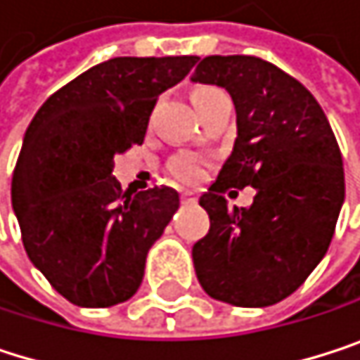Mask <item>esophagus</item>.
Listing matches in <instances>:
<instances>
[{
  "label": "esophagus",
  "mask_w": 360,
  "mask_h": 360,
  "mask_svg": "<svg viewBox=\"0 0 360 360\" xmlns=\"http://www.w3.org/2000/svg\"><path fill=\"white\" fill-rule=\"evenodd\" d=\"M181 202H184V205H196V202H198V196L192 194V192H184V194H181Z\"/></svg>",
  "instance_id": "1"
}]
</instances>
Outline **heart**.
Instances as JSON below:
<instances>
[{
	"label": "heart",
	"mask_w": 360,
	"mask_h": 360,
	"mask_svg": "<svg viewBox=\"0 0 360 360\" xmlns=\"http://www.w3.org/2000/svg\"><path fill=\"white\" fill-rule=\"evenodd\" d=\"M217 88H198L194 92V98L198 96H205L209 92H215ZM170 172L181 179V181H196V179L200 176V162L192 155H179L172 164H170Z\"/></svg>",
	"instance_id": "heart-1"
}]
</instances>
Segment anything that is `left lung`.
<instances>
[{
  "instance_id": "obj_1",
  "label": "left lung",
  "mask_w": 360,
  "mask_h": 360,
  "mask_svg": "<svg viewBox=\"0 0 360 360\" xmlns=\"http://www.w3.org/2000/svg\"><path fill=\"white\" fill-rule=\"evenodd\" d=\"M192 82L230 92L238 136L217 181L200 196L211 228L194 249L202 289L240 308L278 304L325 257L344 205V164L329 120L310 90L257 56H207ZM256 190L230 210V187Z\"/></svg>"
}]
</instances>
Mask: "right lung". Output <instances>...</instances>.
Wrapping results in <instances>:
<instances>
[{
  "instance_id": "right-lung-1",
  "label": "right lung",
  "mask_w": 360,
  "mask_h": 360,
  "mask_svg": "<svg viewBox=\"0 0 360 360\" xmlns=\"http://www.w3.org/2000/svg\"><path fill=\"white\" fill-rule=\"evenodd\" d=\"M196 60L109 58L48 96L31 120L12 174V209L29 259L71 304L107 308L136 293L179 194L122 192L113 158L143 143L158 96Z\"/></svg>"
}]
</instances>
